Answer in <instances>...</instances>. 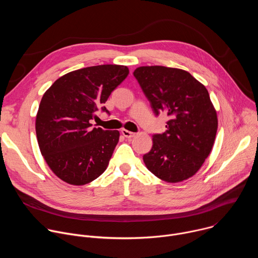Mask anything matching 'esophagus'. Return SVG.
I'll use <instances>...</instances> for the list:
<instances>
[{
	"mask_svg": "<svg viewBox=\"0 0 258 258\" xmlns=\"http://www.w3.org/2000/svg\"><path fill=\"white\" fill-rule=\"evenodd\" d=\"M121 134L125 137V138H133V137H135V133H132V132H130V131H127V130H121Z\"/></svg>",
	"mask_w": 258,
	"mask_h": 258,
	"instance_id": "1",
	"label": "esophagus"
}]
</instances>
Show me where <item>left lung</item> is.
Instances as JSON below:
<instances>
[{
	"instance_id": "8db88e82",
	"label": "left lung",
	"mask_w": 258,
	"mask_h": 258,
	"mask_svg": "<svg viewBox=\"0 0 258 258\" xmlns=\"http://www.w3.org/2000/svg\"><path fill=\"white\" fill-rule=\"evenodd\" d=\"M155 115L169 116L166 131L153 135L143 160L167 182L193 176L211 152L217 131L216 111L206 88L188 71L165 66H141L134 71Z\"/></svg>"
}]
</instances>
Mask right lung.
<instances>
[{"label": "right lung", "mask_w": 258, "mask_h": 258, "mask_svg": "<svg viewBox=\"0 0 258 258\" xmlns=\"http://www.w3.org/2000/svg\"><path fill=\"white\" fill-rule=\"evenodd\" d=\"M123 65L78 69L59 78L44 94L35 119L42 155L52 171L70 185L83 186L107 168L118 131L92 128L96 111L128 76Z\"/></svg>", "instance_id": "1"}]
</instances>
